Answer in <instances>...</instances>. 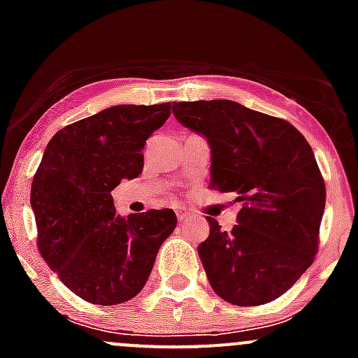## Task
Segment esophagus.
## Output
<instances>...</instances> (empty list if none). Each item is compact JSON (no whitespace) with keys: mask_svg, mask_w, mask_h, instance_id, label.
Here are the masks:
<instances>
[{"mask_svg":"<svg viewBox=\"0 0 358 358\" xmlns=\"http://www.w3.org/2000/svg\"><path fill=\"white\" fill-rule=\"evenodd\" d=\"M187 216H189V211H187V209L176 208V218H178L180 222H183V220H185Z\"/></svg>","mask_w":358,"mask_h":358,"instance_id":"esophagus-1","label":"esophagus"}]
</instances>
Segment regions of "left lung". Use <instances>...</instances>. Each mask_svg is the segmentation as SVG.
Instances as JSON below:
<instances>
[{"mask_svg": "<svg viewBox=\"0 0 358 358\" xmlns=\"http://www.w3.org/2000/svg\"><path fill=\"white\" fill-rule=\"evenodd\" d=\"M173 114L211 147L209 189L234 192L237 225L211 230L197 252L213 291L237 306L270 303L313 263L326 183L305 136L232 100L175 102Z\"/></svg>", "mask_w": 358, "mask_h": 358, "instance_id": "8db88e82", "label": "left lung"}]
</instances>
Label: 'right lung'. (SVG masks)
Here are the masks:
<instances>
[{
    "mask_svg": "<svg viewBox=\"0 0 358 358\" xmlns=\"http://www.w3.org/2000/svg\"><path fill=\"white\" fill-rule=\"evenodd\" d=\"M169 114V102L109 107L62 128L46 145L31 187L38 249L85 301L109 306L135 298L175 230L173 209L121 218L110 194L142 173V149Z\"/></svg>",
    "mask_w": 358,
    "mask_h": 358,
    "instance_id": "obj_1",
    "label": "right lung"
}]
</instances>
